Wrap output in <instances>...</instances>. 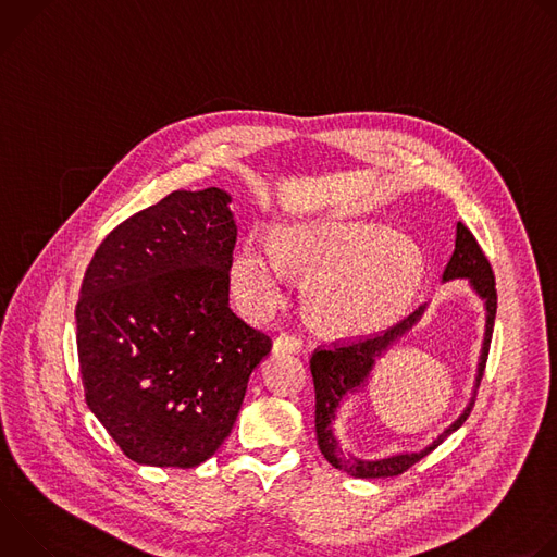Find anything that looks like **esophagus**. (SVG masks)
<instances>
[{"label":"esophagus","mask_w":557,"mask_h":557,"mask_svg":"<svg viewBox=\"0 0 557 557\" xmlns=\"http://www.w3.org/2000/svg\"><path fill=\"white\" fill-rule=\"evenodd\" d=\"M275 352H297L301 348V337L299 335H288V333H282L275 344H273Z\"/></svg>","instance_id":"1"}]
</instances>
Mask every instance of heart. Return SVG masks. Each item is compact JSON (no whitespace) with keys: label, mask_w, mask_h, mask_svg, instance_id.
Returning a JSON list of instances; mask_svg holds the SVG:
<instances>
[{"label":"heart","mask_w":557,"mask_h":557,"mask_svg":"<svg viewBox=\"0 0 557 557\" xmlns=\"http://www.w3.org/2000/svg\"><path fill=\"white\" fill-rule=\"evenodd\" d=\"M314 269L312 312L333 333H370L410 306L423 273L419 251L376 222L312 220L277 231L275 243L247 240L231 267L233 293L249 312L271 310L284 295L290 264Z\"/></svg>","instance_id":"b5f03b06"}]
</instances>
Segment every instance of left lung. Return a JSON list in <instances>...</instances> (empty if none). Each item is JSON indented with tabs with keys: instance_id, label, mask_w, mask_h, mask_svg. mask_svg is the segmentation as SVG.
Wrapping results in <instances>:
<instances>
[{
	"instance_id": "1",
	"label": "left lung",
	"mask_w": 557,
	"mask_h": 557,
	"mask_svg": "<svg viewBox=\"0 0 557 557\" xmlns=\"http://www.w3.org/2000/svg\"><path fill=\"white\" fill-rule=\"evenodd\" d=\"M454 277H467L473 290L485 299V308H487L485 344H483V355L479 363V376H475V389H479L485 374L487 357H490L498 295H496V277H494L492 264L483 253L479 240H475L473 233L462 222L456 224V249L443 273V280H454ZM421 312H423V306L381 333L355 337V339H335L331 342V346L317 348L310 357V372L314 383L317 443H320V449L331 465L346 471L348 475H355V479H387V475H399L408 471L412 465H417L421 458L434 451L451 432H456L467 421L475 404V389H473L471 404L465 408L458 421L451 423L430 447H425L419 454H401V456L381 458V460H359L355 456L344 454L342 447L337 445V438L333 434V421L339 404L344 401V396L366 383L376 357H381V352L389 348L392 342H396L406 331H410L419 322Z\"/></svg>"
}]
</instances>
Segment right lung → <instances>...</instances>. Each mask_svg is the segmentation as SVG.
I'll list each match as a JSON object with an SVG mask.
<instances>
[{"label": "right lung", "mask_w": 557, "mask_h": 557, "mask_svg": "<svg viewBox=\"0 0 557 557\" xmlns=\"http://www.w3.org/2000/svg\"><path fill=\"white\" fill-rule=\"evenodd\" d=\"M218 187L178 189L108 233L76 301L88 408L127 458L189 469L215 454L271 337L228 308L237 226Z\"/></svg>", "instance_id": "obj_1"}]
</instances>
